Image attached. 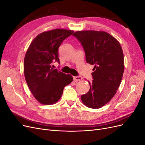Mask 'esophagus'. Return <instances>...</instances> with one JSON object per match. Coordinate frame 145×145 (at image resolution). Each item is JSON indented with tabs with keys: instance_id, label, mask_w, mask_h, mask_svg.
<instances>
[{
	"instance_id": "obj_1",
	"label": "esophagus",
	"mask_w": 145,
	"mask_h": 145,
	"mask_svg": "<svg viewBox=\"0 0 145 145\" xmlns=\"http://www.w3.org/2000/svg\"><path fill=\"white\" fill-rule=\"evenodd\" d=\"M73 79L76 82H77L78 81L82 80V78L81 77H80V76H74L73 77Z\"/></svg>"
}]
</instances>
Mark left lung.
<instances>
[{"mask_svg":"<svg viewBox=\"0 0 145 145\" xmlns=\"http://www.w3.org/2000/svg\"><path fill=\"white\" fill-rule=\"evenodd\" d=\"M73 36L81 42L86 62L94 65L90 89L81 95V100L88 108H102L113 98L120 85L125 69L121 46L115 37L105 31H77Z\"/></svg>","mask_w":145,"mask_h":145,"instance_id":"obj_1","label":"left lung"}]
</instances>
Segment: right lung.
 <instances>
[{
    "instance_id": "1",
    "label": "right lung",
    "mask_w": 145,
    "mask_h": 145,
    "mask_svg": "<svg viewBox=\"0 0 145 145\" xmlns=\"http://www.w3.org/2000/svg\"><path fill=\"white\" fill-rule=\"evenodd\" d=\"M74 33L67 29L44 31L34 39L24 59V75L33 96L41 104L57 103L62 97L65 86L71 83L72 76L54 69V61L60 63L58 48Z\"/></svg>"
}]
</instances>
